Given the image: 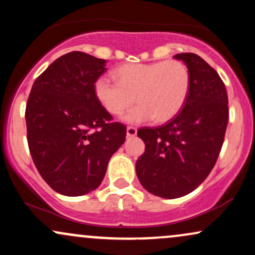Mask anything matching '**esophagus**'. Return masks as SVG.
Here are the masks:
<instances>
[{"mask_svg": "<svg viewBox=\"0 0 255 255\" xmlns=\"http://www.w3.org/2000/svg\"><path fill=\"white\" fill-rule=\"evenodd\" d=\"M136 128L134 127H128L127 128V137H131V136H135L136 135Z\"/></svg>", "mask_w": 255, "mask_h": 255, "instance_id": "esophagus-1", "label": "esophagus"}]
</instances>
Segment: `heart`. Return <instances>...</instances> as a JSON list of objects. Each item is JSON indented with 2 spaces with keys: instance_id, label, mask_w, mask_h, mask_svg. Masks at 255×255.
<instances>
[{
  "instance_id": "heart-1",
  "label": "heart",
  "mask_w": 255,
  "mask_h": 255,
  "mask_svg": "<svg viewBox=\"0 0 255 255\" xmlns=\"http://www.w3.org/2000/svg\"><path fill=\"white\" fill-rule=\"evenodd\" d=\"M118 83L99 77L93 84L98 103L108 114L121 115L135 103L139 105L122 118L127 124H142L153 119L157 124L170 121L186 103L191 74L181 61L126 63L114 71Z\"/></svg>"
}]
</instances>
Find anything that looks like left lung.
<instances>
[{"label": "left lung", "mask_w": 255, "mask_h": 255, "mask_svg": "<svg viewBox=\"0 0 255 255\" xmlns=\"http://www.w3.org/2000/svg\"><path fill=\"white\" fill-rule=\"evenodd\" d=\"M191 74L188 97L180 114L163 126L137 130L145 152L136 160L140 183L164 199L187 195L215 166L224 141L229 110L218 73L192 52L175 55Z\"/></svg>", "instance_id": "left-lung-1"}]
</instances>
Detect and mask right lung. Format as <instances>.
Here are the masks:
<instances>
[{
	"mask_svg": "<svg viewBox=\"0 0 255 255\" xmlns=\"http://www.w3.org/2000/svg\"><path fill=\"white\" fill-rule=\"evenodd\" d=\"M105 62L81 51L58 57L36 79L26 105L34 165L55 192L67 197L98 188L126 140V126L110 122L93 92Z\"/></svg>",
	"mask_w": 255,
	"mask_h": 255,
	"instance_id": "obj_1",
	"label": "right lung"
}]
</instances>
